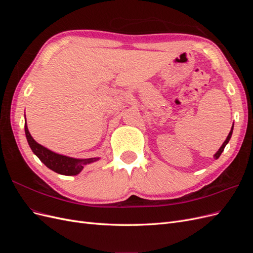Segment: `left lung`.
I'll use <instances>...</instances> for the list:
<instances>
[{"label": "left lung", "instance_id": "1", "mask_svg": "<svg viewBox=\"0 0 253 253\" xmlns=\"http://www.w3.org/2000/svg\"><path fill=\"white\" fill-rule=\"evenodd\" d=\"M232 132H233V125H232V127H231V131H230V133H229V135L227 136L226 140L224 141V143H223V144H221V147L218 149V151L215 153V154H214V158H215V159H217V158L220 156L221 153H223V151H224L225 147H226V145H227V143L229 142V140H230V138H231V136H232Z\"/></svg>", "mask_w": 253, "mask_h": 253}]
</instances>
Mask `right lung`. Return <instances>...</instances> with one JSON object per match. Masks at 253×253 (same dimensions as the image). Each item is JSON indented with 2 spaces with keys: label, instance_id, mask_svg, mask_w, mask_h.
<instances>
[{
  "label": "right lung",
  "instance_id": "1",
  "mask_svg": "<svg viewBox=\"0 0 253 253\" xmlns=\"http://www.w3.org/2000/svg\"><path fill=\"white\" fill-rule=\"evenodd\" d=\"M25 135H26V139L29 144L30 149L34 152V154L39 158L41 162L46 166L48 169L52 170L53 172H56L61 175H66V176H72V175H77L79 174L83 168L86 165L93 164L100 158L99 157H93V158H73L70 156H65V155H61L58 154V153L52 152L48 149H46L43 145L38 143L34 138L33 136L30 135L27 124H26V118H25Z\"/></svg>",
  "mask_w": 253,
  "mask_h": 253
}]
</instances>
